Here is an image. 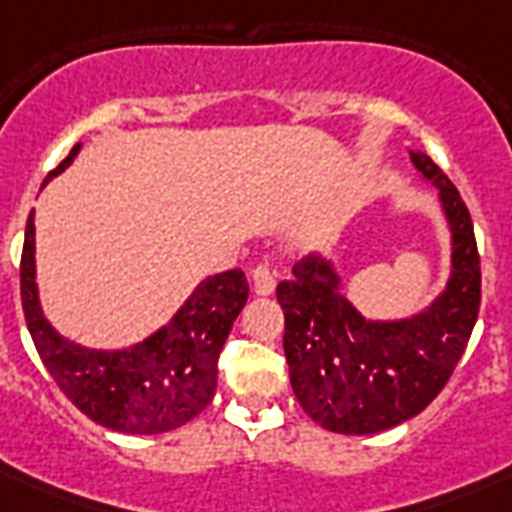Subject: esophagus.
<instances>
[{
    "label": "esophagus",
    "mask_w": 512,
    "mask_h": 512,
    "mask_svg": "<svg viewBox=\"0 0 512 512\" xmlns=\"http://www.w3.org/2000/svg\"><path fill=\"white\" fill-rule=\"evenodd\" d=\"M252 289H255V295L260 297L273 295V289H276V273L263 263L255 265V268H252Z\"/></svg>",
    "instance_id": "obj_1"
}]
</instances>
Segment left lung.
Segmentation results:
<instances>
[{"instance_id": "obj_1", "label": "left lung", "mask_w": 512, "mask_h": 512, "mask_svg": "<svg viewBox=\"0 0 512 512\" xmlns=\"http://www.w3.org/2000/svg\"><path fill=\"white\" fill-rule=\"evenodd\" d=\"M412 164L438 188L452 233V273L425 311L364 319L321 255L303 257L295 276L276 287L292 390L308 417L332 433L369 436L412 420L444 390L476 327L481 257L470 212L430 156L412 151Z\"/></svg>"}]
</instances>
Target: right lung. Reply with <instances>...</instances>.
I'll use <instances>...</instances> for the list:
<instances>
[{
  "instance_id": "obj_1",
  "label": "right lung",
  "mask_w": 512,
  "mask_h": 512,
  "mask_svg": "<svg viewBox=\"0 0 512 512\" xmlns=\"http://www.w3.org/2000/svg\"><path fill=\"white\" fill-rule=\"evenodd\" d=\"M82 143L47 175L66 170ZM44 180V183H47ZM249 297L244 271L215 273L193 289L159 332L122 350H92L66 340L44 319L36 289L34 212L20 257V300L42 364L71 404L108 430L130 436L167 433L193 420L212 401L217 358Z\"/></svg>"
}]
</instances>
